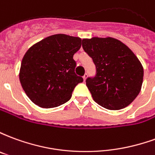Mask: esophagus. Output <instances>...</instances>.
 Returning <instances> with one entry per match:
<instances>
[{
  "label": "esophagus",
  "instance_id": "obj_1",
  "mask_svg": "<svg viewBox=\"0 0 155 155\" xmlns=\"http://www.w3.org/2000/svg\"><path fill=\"white\" fill-rule=\"evenodd\" d=\"M87 76H88V74H87V73H86V74H84V76H83V81H85V80L87 79Z\"/></svg>",
  "mask_w": 155,
  "mask_h": 155
}]
</instances>
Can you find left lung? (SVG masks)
<instances>
[{"mask_svg": "<svg viewBox=\"0 0 155 155\" xmlns=\"http://www.w3.org/2000/svg\"><path fill=\"white\" fill-rule=\"evenodd\" d=\"M82 47L94 61L96 75L86 85L102 107L118 110L130 104L140 94L143 68L130 48L112 37L83 39Z\"/></svg>", "mask_w": 155, "mask_h": 155, "instance_id": "obj_1", "label": "left lung"}]
</instances>
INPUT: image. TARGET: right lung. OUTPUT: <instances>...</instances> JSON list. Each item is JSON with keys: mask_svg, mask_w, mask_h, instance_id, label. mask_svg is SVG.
Listing matches in <instances>:
<instances>
[{"mask_svg": "<svg viewBox=\"0 0 155 155\" xmlns=\"http://www.w3.org/2000/svg\"><path fill=\"white\" fill-rule=\"evenodd\" d=\"M81 39L64 34L48 36L29 48L22 59L20 81L29 99L41 108H54L71 98L83 78L74 73L73 55Z\"/></svg>", "mask_w": 155, "mask_h": 155, "instance_id": "add662e5", "label": "right lung"}]
</instances>
